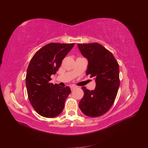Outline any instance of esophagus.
<instances>
[{
    "instance_id": "obj_1",
    "label": "esophagus",
    "mask_w": 148,
    "mask_h": 148,
    "mask_svg": "<svg viewBox=\"0 0 148 148\" xmlns=\"http://www.w3.org/2000/svg\"><path fill=\"white\" fill-rule=\"evenodd\" d=\"M70 88H71V90H73L74 89L77 88V86H74V85H72V86H70Z\"/></svg>"
}]
</instances>
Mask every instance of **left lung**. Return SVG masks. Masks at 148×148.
<instances>
[{
    "instance_id": "obj_1",
    "label": "left lung",
    "mask_w": 148,
    "mask_h": 148,
    "mask_svg": "<svg viewBox=\"0 0 148 148\" xmlns=\"http://www.w3.org/2000/svg\"><path fill=\"white\" fill-rule=\"evenodd\" d=\"M78 47L88 61L86 75L94 78L96 82L94 90L82 88L84 96L79 108L88 117H99L110 109L117 96L119 66L112 53L99 44H78Z\"/></svg>"
}]
</instances>
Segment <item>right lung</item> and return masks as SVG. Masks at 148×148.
<instances>
[{"mask_svg": "<svg viewBox=\"0 0 148 148\" xmlns=\"http://www.w3.org/2000/svg\"><path fill=\"white\" fill-rule=\"evenodd\" d=\"M74 44L49 43L36 52L28 65L26 86L30 103L44 117L53 118L63 110L71 92L69 86L49 83Z\"/></svg>", "mask_w": 148, "mask_h": 148, "instance_id": "obj_1", "label": "right lung"}]
</instances>
